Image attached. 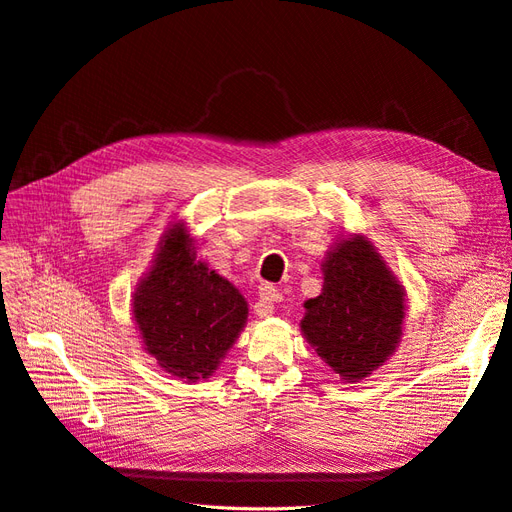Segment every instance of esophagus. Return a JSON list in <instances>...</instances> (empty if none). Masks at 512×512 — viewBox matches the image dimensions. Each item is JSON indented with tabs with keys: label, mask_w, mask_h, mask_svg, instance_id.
Masks as SVG:
<instances>
[{
	"label": "esophagus",
	"mask_w": 512,
	"mask_h": 512,
	"mask_svg": "<svg viewBox=\"0 0 512 512\" xmlns=\"http://www.w3.org/2000/svg\"><path fill=\"white\" fill-rule=\"evenodd\" d=\"M278 291L270 285H261L259 287V300L255 302V315L261 319H268L274 315V304L278 302Z\"/></svg>",
	"instance_id": "34e87169"
}]
</instances>
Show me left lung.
<instances>
[{
  "instance_id": "8db88e82",
  "label": "left lung",
  "mask_w": 512,
  "mask_h": 512,
  "mask_svg": "<svg viewBox=\"0 0 512 512\" xmlns=\"http://www.w3.org/2000/svg\"><path fill=\"white\" fill-rule=\"evenodd\" d=\"M321 270V293L304 302L302 336L340 381L359 383L400 346L406 289L364 234L338 238Z\"/></svg>"
}]
</instances>
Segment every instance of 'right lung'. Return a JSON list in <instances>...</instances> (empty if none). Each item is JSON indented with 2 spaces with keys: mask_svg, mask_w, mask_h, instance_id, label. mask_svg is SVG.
<instances>
[{
  "mask_svg": "<svg viewBox=\"0 0 512 512\" xmlns=\"http://www.w3.org/2000/svg\"><path fill=\"white\" fill-rule=\"evenodd\" d=\"M144 351L185 383L210 378L249 319L244 295L197 257L185 221L163 232L131 295Z\"/></svg>",
  "mask_w": 512,
  "mask_h": 512,
  "instance_id": "1",
  "label": "right lung"
}]
</instances>
